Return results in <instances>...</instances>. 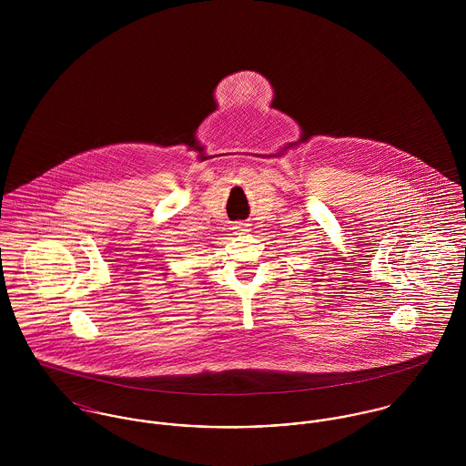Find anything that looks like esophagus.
<instances>
[{"label":"esophagus","mask_w":466,"mask_h":466,"mask_svg":"<svg viewBox=\"0 0 466 466\" xmlns=\"http://www.w3.org/2000/svg\"><path fill=\"white\" fill-rule=\"evenodd\" d=\"M235 231H237V233H248V231H249V224L238 222V224H235Z\"/></svg>","instance_id":"1"}]
</instances>
